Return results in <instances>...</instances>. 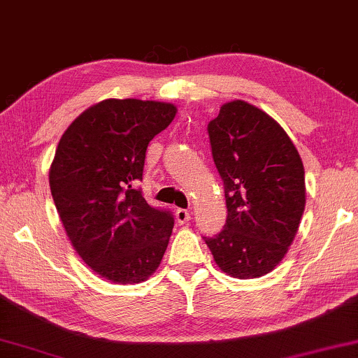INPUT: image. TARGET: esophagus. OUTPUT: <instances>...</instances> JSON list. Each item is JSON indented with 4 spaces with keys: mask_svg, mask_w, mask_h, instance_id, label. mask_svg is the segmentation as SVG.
Here are the masks:
<instances>
[{
    "mask_svg": "<svg viewBox=\"0 0 358 358\" xmlns=\"http://www.w3.org/2000/svg\"><path fill=\"white\" fill-rule=\"evenodd\" d=\"M175 217H176V222L178 224H187L189 219H192V213L188 211V209H176L175 213Z\"/></svg>",
    "mask_w": 358,
    "mask_h": 358,
    "instance_id": "1",
    "label": "esophagus"
}]
</instances>
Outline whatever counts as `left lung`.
I'll use <instances>...</instances> for the list:
<instances>
[{
    "label": "left lung",
    "mask_w": 358,
    "mask_h": 358,
    "mask_svg": "<svg viewBox=\"0 0 358 358\" xmlns=\"http://www.w3.org/2000/svg\"><path fill=\"white\" fill-rule=\"evenodd\" d=\"M208 134L227 219L219 234L203 239L227 275L270 273L292 245L304 211L301 157L273 117L241 99L221 106Z\"/></svg>",
    "instance_id": "8db88e82"
}]
</instances>
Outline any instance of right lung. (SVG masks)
<instances>
[{
	"instance_id": "add662e5",
	"label": "right lung",
	"mask_w": 358,
	"mask_h": 358,
	"mask_svg": "<svg viewBox=\"0 0 358 358\" xmlns=\"http://www.w3.org/2000/svg\"><path fill=\"white\" fill-rule=\"evenodd\" d=\"M170 103L104 99L64 132L49 171L66 236L93 271L141 283L159 268L175 219L150 206L142 182L149 142L173 121Z\"/></svg>"
}]
</instances>
